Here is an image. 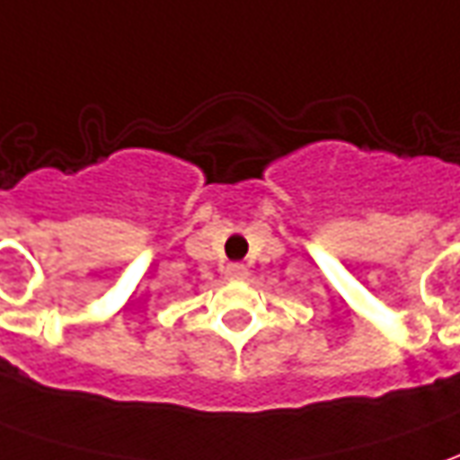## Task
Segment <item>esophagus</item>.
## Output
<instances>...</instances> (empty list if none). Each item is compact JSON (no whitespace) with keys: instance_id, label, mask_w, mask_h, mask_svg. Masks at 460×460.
Here are the masks:
<instances>
[{"instance_id":"1","label":"esophagus","mask_w":460,"mask_h":460,"mask_svg":"<svg viewBox=\"0 0 460 460\" xmlns=\"http://www.w3.org/2000/svg\"><path fill=\"white\" fill-rule=\"evenodd\" d=\"M246 277V267L243 264H229L226 267V279H243Z\"/></svg>"}]
</instances>
